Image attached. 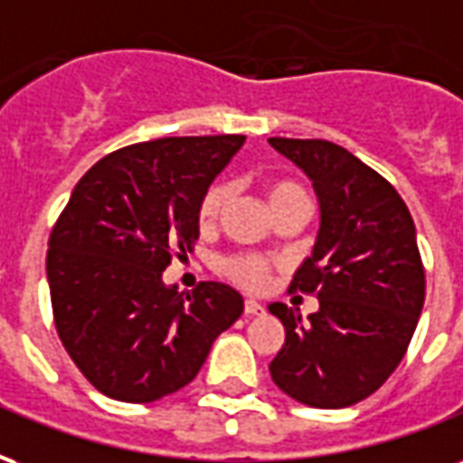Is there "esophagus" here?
I'll list each match as a JSON object with an SVG mask.
<instances>
[{"label": "esophagus", "mask_w": 463, "mask_h": 463, "mask_svg": "<svg viewBox=\"0 0 463 463\" xmlns=\"http://www.w3.org/2000/svg\"><path fill=\"white\" fill-rule=\"evenodd\" d=\"M265 307H262L258 300H245V315H262Z\"/></svg>", "instance_id": "1"}]
</instances>
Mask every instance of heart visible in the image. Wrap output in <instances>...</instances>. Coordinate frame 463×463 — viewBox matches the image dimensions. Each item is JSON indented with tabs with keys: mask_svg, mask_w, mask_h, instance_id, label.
<instances>
[{
	"mask_svg": "<svg viewBox=\"0 0 463 463\" xmlns=\"http://www.w3.org/2000/svg\"><path fill=\"white\" fill-rule=\"evenodd\" d=\"M292 193H302L300 185H295L290 181H275L268 185V201L275 203L285 198V195H292ZM228 201V188L222 183H215L208 191L203 193L201 203H198V222L201 225H213L215 218L221 215L222 205ZM225 272L231 275L232 280L241 282L250 290H260L262 285L268 282V275H270V268L262 258H255V255H241V258H232V260L225 262Z\"/></svg>",
	"mask_w": 463,
	"mask_h": 463,
	"instance_id": "b5f03b06",
	"label": "heart"
}]
</instances>
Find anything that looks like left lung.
<instances>
[{"label": "left lung", "mask_w": 463, "mask_h": 463, "mask_svg": "<svg viewBox=\"0 0 463 463\" xmlns=\"http://www.w3.org/2000/svg\"><path fill=\"white\" fill-rule=\"evenodd\" d=\"M312 181L320 231L290 290L312 292L320 310L272 302L285 345L272 382L300 404L340 409L377 392L404 357L424 307L417 231L399 193L337 143L268 138Z\"/></svg>", "instance_id": "left-lung-1"}]
</instances>
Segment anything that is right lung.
Listing matches in <instances>:
<instances>
[{
  "label": "right lung",
  "instance_id": "add662e5",
  "mask_svg": "<svg viewBox=\"0 0 463 463\" xmlns=\"http://www.w3.org/2000/svg\"><path fill=\"white\" fill-rule=\"evenodd\" d=\"M245 136H183L106 156L76 183L46 252L56 332L101 394L146 404L201 372L242 315L225 282L165 285L201 235L198 203Z\"/></svg>",
  "mask_w": 463,
  "mask_h": 463
}]
</instances>
